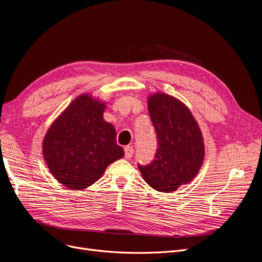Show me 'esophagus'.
I'll list each match as a JSON object with an SVG mask.
<instances>
[{"instance_id": "obj_1", "label": "esophagus", "mask_w": 262, "mask_h": 262, "mask_svg": "<svg viewBox=\"0 0 262 262\" xmlns=\"http://www.w3.org/2000/svg\"><path fill=\"white\" fill-rule=\"evenodd\" d=\"M133 155V147L132 146H125L124 147V157L125 159H130Z\"/></svg>"}]
</instances>
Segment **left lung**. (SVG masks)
Instances as JSON below:
<instances>
[{
    "instance_id": "8db88e82",
    "label": "left lung",
    "mask_w": 262,
    "mask_h": 262,
    "mask_svg": "<svg viewBox=\"0 0 262 262\" xmlns=\"http://www.w3.org/2000/svg\"><path fill=\"white\" fill-rule=\"evenodd\" d=\"M147 107L157 135L155 159L139 169L158 192H176L198 174L205 158L203 133L189 108L164 92L148 95Z\"/></svg>"
}]
</instances>
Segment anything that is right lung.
<instances>
[{"label":"right lung","mask_w":262,"mask_h":262,"mask_svg":"<svg viewBox=\"0 0 262 262\" xmlns=\"http://www.w3.org/2000/svg\"><path fill=\"white\" fill-rule=\"evenodd\" d=\"M106 102L92 94L77 96L50 125L42 142L43 158L59 183L85 189L106 168L124 156L116 129L105 121Z\"/></svg>","instance_id":"add662e5"}]
</instances>
